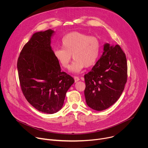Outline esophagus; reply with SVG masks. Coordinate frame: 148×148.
Returning <instances> with one entry per match:
<instances>
[{
  "mask_svg": "<svg viewBox=\"0 0 148 148\" xmlns=\"http://www.w3.org/2000/svg\"><path fill=\"white\" fill-rule=\"evenodd\" d=\"M74 79L75 82H77V81H78L79 80V78L78 77H74Z\"/></svg>",
  "mask_w": 148,
  "mask_h": 148,
  "instance_id": "obj_1",
  "label": "esophagus"
}]
</instances>
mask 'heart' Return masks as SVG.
Returning a JSON list of instances; mask_svg holds the SVG:
<instances>
[{
    "label": "heart",
    "mask_w": 148,
    "mask_h": 148,
    "mask_svg": "<svg viewBox=\"0 0 148 148\" xmlns=\"http://www.w3.org/2000/svg\"><path fill=\"white\" fill-rule=\"evenodd\" d=\"M61 47L54 50V56L63 68L68 69L72 55L74 61L70 71L73 73H79L84 67L94 66L101 51V43L97 37L77 32H71L63 37Z\"/></svg>",
    "instance_id": "obj_1"
}]
</instances>
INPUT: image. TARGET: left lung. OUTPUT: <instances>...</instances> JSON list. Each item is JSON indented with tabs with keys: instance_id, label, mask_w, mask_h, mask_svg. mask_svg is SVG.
Instances as JSON below:
<instances>
[{
	"instance_id": "8db88e82",
	"label": "left lung",
	"mask_w": 148,
	"mask_h": 148,
	"mask_svg": "<svg viewBox=\"0 0 148 148\" xmlns=\"http://www.w3.org/2000/svg\"><path fill=\"white\" fill-rule=\"evenodd\" d=\"M127 62L119 45L105 43L92 70L84 75L88 106L96 111L108 108L119 98L127 81Z\"/></svg>"
}]
</instances>
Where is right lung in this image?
<instances>
[{
  "instance_id": "1",
  "label": "right lung",
  "mask_w": 148,
  "mask_h": 148,
  "mask_svg": "<svg viewBox=\"0 0 148 148\" xmlns=\"http://www.w3.org/2000/svg\"><path fill=\"white\" fill-rule=\"evenodd\" d=\"M55 32L49 29L34 33L24 46L17 60L22 91L38 111L53 114L60 110L74 78L61 71L51 47Z\"/></svg>"
}]
</instances>
